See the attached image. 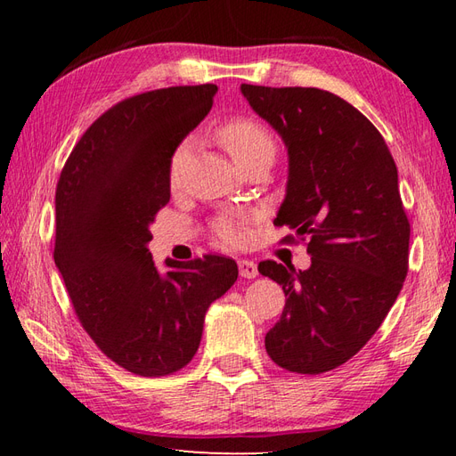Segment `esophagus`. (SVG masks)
I'll return each mask as SVG.
<instances>
[{
    "mask_svg": "<svg viewBox=\"0 0 456 456\" xmlns=\"http://www.w3.org/2000/svg\"><path fill=\"white\" fill-rule=\"evenodd\" d=\"M239 274L243 278H256L258 268L253 260H239Z\"/></svg>",
    "mask_w": 456,
    "mask_h": 456,
    "instance_id": "obj_1",
    "label": "esophagus"
}]
</instances>
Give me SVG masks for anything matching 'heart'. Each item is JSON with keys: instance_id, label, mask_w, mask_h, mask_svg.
Wrapping results in <instances>:
<instances>
[{"instance_id": "obj_1", "label": "heart", "mask_w": 456, "mask_h": 456, "mask_svg": "<svg viewBox=\"0 0 456 456\" xmlns=\"http://www.w3.org/2000/svg\"><path fill=\"white\" fill-rule=\"evenodd\" d=\"M216 139L221 142V147L229 152L239 168L247 167L258 160L273 162L276 157V142L273 134L263 125L247 119V118H233L221 123V127L216 131ZM188 157V144L183 142L174 151L170 159V183L176 186L180 180V172L183 160ZM217 235L227 245H237L240 240V231L233 221H221L217 225Z\"/></svg>"}]
</instances>
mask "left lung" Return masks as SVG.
Returning <instances> with one entry per match:
<instances>
[{
    "mask_svg": "<svg viewBox=\"0 0 456 456\" xmlns=\"http://www.w3.org/2000/svg\"><path fill=\"white\" fill-rule=\"evenodd\" d=\"M240 92L288 149L286 198L274 225L309 237L312 266L274 260L258 273L286 305L265 337L273 361L297 374L341 366L370 341L408 274L410 221L382 134L338 95L317 88Z\"/></svg>",
    "mask_w": 456,
    "mask_h": 456,
    "instance_id": "left-lung-1",
    "label": "left lung"
}]
</instances>
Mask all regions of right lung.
<instances>
[{
  "label": "right lung",
  "instance_id": "obj_1",
  "mask_svg": "<svg viewBox=\"0 0 456 456\" xmlns=\"http://www.w3.org/2000/svg\"><path fill=\"white\" fill-rule=\"evenodd\" d=\"M216 84L133 95L95 119L56 183L54 263L102 353L133 374L178 372L196 354L208 307L235 284L233 258L149 253L151 223L170 201V159L213 105Z\"/></svg>",
  "mask_w": 456,
  "mask_h": 456
}]
</instances>
